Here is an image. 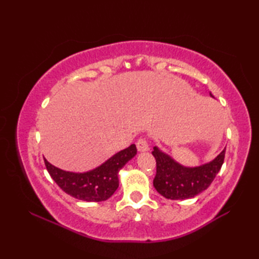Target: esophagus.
I'll list each match as a JSON object with an SVG mask.
<instances>
[{
    "mask_svg": "<svg viewBox=\"0 0 259 259\" xmlns=\"http://www.w3.org/2000/svg\"><path fill=\"white\" fill-rule=\"evenodd\" d=\"M137 148H138L139 151H147L149 150V144H148V139L146 137H141L137 141Z\"/></svg>",
    "mask_w": 259,
    "mask_h": 259,
    "instance_id": "esophagus-1",
    "label": "esophagus"
}]
</instances>
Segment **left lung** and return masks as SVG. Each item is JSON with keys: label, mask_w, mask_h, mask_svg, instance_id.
<instances>
[{"label": "left lung", "mask_w": 259, "mask_h": 259, "mask_svg": "<svg viewBox=\"0 0 259 259\" xmlns=\"http://www.w3.org/2000/svg\"><path fill=\"white\" fill-rule=\"evenodd\" d=\"M226 149H224L211 162L196 168H186L174 161L169 156L153 148L157 172L153 186L159 194L172 200L188 199L200 194L211 185L221 170Z\"/></svg>", "instance_id": "1"}]
</instances>
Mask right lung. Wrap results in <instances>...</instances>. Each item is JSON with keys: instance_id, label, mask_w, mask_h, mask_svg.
<instances>
[{"instance_id": "right-lung-1", "label": "right lung", "mask_w": 259, "mask_h": 259, "mask_svg": "<svg viewBox=\"0 0 259 259\" xmlns=\"http://www.w3.org/2000/svg\"><path fill=\"white\" fill-rule=\"evenodd\" d=\"M137 155V148L131 145L115 153L100 167L84 174L63 171L45 159L47 170L65 194L84 201L109 199L119 186L118 172L131 158Z\"/></svg>"}]
</instances>
